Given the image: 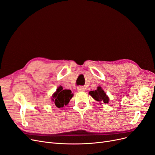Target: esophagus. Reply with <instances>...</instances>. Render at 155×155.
<instances>
[{
    "mask_svg": "<svg viewBox=\"0 0 155 155\" xmlns=\"http://www.w3.org/2000/svg\"><path fill=\"white\" fill-rule=\"evenodd\" d=\"M77 91H84V88L83 87H82V86H79V87H77Z\"/></svg>",
    "mask_w": 155,
    "mask_h": 155,
    "instance_id": "esophagus-1",
    "label": "esophagus"
}]
</instances>
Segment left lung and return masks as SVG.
<instances>
[{"label":"left lung","mask_w":155,"mask_h":155,"mask_svg":"<svg viewBox=\"0 0 155 155\" xmlns=\"http://www.w3.org/2000/svg\"><path fill=\"white\" fill-rule=\"evenodd\" d=\"M89 94L96 101L105 103V104L108 103L109 98H108V97L106 95L104 91L101 89V87H98L95 91H91Z\"/></svg>","instance_id":"left-lung-1"}]
</instances>
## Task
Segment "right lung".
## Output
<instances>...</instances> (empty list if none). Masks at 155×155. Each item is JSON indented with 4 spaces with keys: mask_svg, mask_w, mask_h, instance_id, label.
Here are the masks:
<instances>
[{
    "mask_svg": "<svg viewBox=\"0 0 155 155\" xmlns=\"http://www.w3.org/2000/svg\"><path fill=\"white\" fill-rule=\"evenodd\" d=\"M73 94L71 93V91L69 89H63L62 87L60 86L57 88L56 92L53 94L52 100L55 106L57 108L64 107L68 104L71 99Z\"/></svg>",
    "mask_w": 155,
    "mask_h": 155,
    "instance_id": "1",
    "label": "right lung"
}]
</instances>
